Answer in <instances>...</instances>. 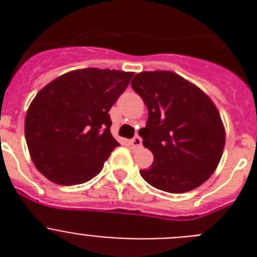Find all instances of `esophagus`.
Returning a JSON list of instances; mask_svg holds the SVG:
<instances>
[{"label":"esophagus","instance_id":"esophagus-1","mask_svg":"<svg viewBox=\"0 0 257 257\" xmlns=\"http://www.w3.org/2000/svg\"><path fill=\"white\" fill-rule=\"evenodd\" d=\"M130 144L133 145V148H140L143 145L142 138H140V136H135V138L130 142Z\"/></svg>","mask_w":257,"mask_h":257}]
</instances>
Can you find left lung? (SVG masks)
<instances>
[{"label":"left lung","instance_id":"obj_1","mask_svg":"<svg viewBox=\"0 0 257 257\" xmlns=\"http://www.w3.org/2000/svg\"><path fill=\"white\" fill-rule=\"evenodd\" d=\"M131 87L148 108L139 135L154 161L140 170L143 179L175 194L198 188L215 172L225 145L216 105L198 86L170 70L140 72Z\"/></svg>","mask_w":257,"mask_h":257}]
</instances>
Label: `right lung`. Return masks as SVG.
Segmentation results:
<instances>
[{
	"label": "right lung",
	"mask_w": 257,
	"mask_h": 257,
	"mask_svg": "<svg viewBox=\"0 0 257 257\" xmlns=\"http://www.w3.org/2000/svg\"><path fill=\"white\" fill-rule=\"evenodd\" d=\"M133 72L70 70L41 88L26 115L24 133L36 169L52 183L91 180L118 142L109 110L126 90Z\"/></svg>",
	"instance_id": "obj_1"
}]
</instances>
